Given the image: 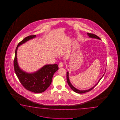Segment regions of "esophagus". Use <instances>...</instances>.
<instances>
[{"mask_svg": "<svg viewBox=\"0 0 120 120\" xmlns=\"http://www.w3.org/2000/svg\"><path fill=\"white\" fill-rule=\"evenodd\" d=\"M64 66V64L62 62H60V63L59 64V67H62Z\"/></svg>", "mask_w": 120, "mask_h": 120, "instance_id": "obj_1", "label": "esophagus"}]
</instances>
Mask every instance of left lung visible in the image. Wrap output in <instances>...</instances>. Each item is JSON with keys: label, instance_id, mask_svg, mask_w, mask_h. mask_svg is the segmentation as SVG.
Masks as SVG:
<instances>
[{"label": "left lung", "instance_id": "obj_1", "mask_svg": "<svg viewBox=\"0 0 120 120\" xmlns=\"http://www.w3.org/2000/svg\"><path fill=\"white\" fill-rule=\"evenodd\" d=\"M87 34L88 35V36H89V37H90V38H97V39H98L101 40V39H100V38L99 37H98V36H97V35H95L94 34H93V33H87ZM104 75V74L102 75V78H101L99 80V81H98L97 84H96L95 86H94V87H92V88H90V89H89V90H79L77 89H76V88H75V87H73V86L72 85V84H71V83H70V82L69 79V72H68V71H67V72H66V79H67V83H68V84H69V87H71V89L72 90L74 91H75V92H76L77 93H78V94H83V93H86V92H89L91 90H92L93 89H94V87H95V86L97 85V84L100 81V80L102 78V77L103 76V75Z\"/></svg>", "mask_w": 120, "mask_h": 120}]
</instances>
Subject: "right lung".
Segmentation results:
<instances>
[{
    "label": "right lung",
    "mask_w": 120,
    "mask_h": 120,
    "mask_svg": "<svg viewBox=\"0 0 120 120\" xmlns=\"http://www.w3.org/2000/svg\"><path fill=\"white\" fill-rule=\"evenodd\" d=\"M36 37V35L28 36L18 43L15 51L14 67L16 75L23 87L31 92L41 93L44 92L51 84L53 75L59 68L58 65L56 64L46 65L36 72L28 73L20 69L17 58L18 47Z\"/></svg>",
    "instance_id": "right-lung-1"
}]
</instances>
